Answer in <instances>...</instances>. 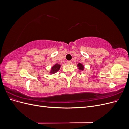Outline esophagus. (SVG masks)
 <instances>
[{
	"label": "esophagus",
	"instance_id": "34e87169",
	"mask_svg": "<svg viewBox=\"0 0 129 129\" xmlns=\"http://www.w3.org/2000/svg\"><path fill=\"white\" fill-rule=\"evenodd\" d=\"M67 63L68 64H72V61H67Z\"/></svg>",
	"mask_w": 129,
	"mask_h": 129
}]
</instances>
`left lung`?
<instances>
[{"label":"left lung","instance_id":"obj_1","mask_svg":"<svg viewBox=\"0 0 129 129\" xmlns=\"http://www.w3.org/2000/svg\"><path fill=\"white\" fill-rule=\"evenodd\" d=\"M77 67H79V69H80V70H83L84 69V67H83V66L82 64L81 63H79L78 64V65H77Z\"/></svg>","mask_w":129,"mask_h":129}]
</instances>
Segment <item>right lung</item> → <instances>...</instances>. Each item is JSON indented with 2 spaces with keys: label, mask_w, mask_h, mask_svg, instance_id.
Masks as SVG:
<instances>
[{
  "label": "right lung",
  "mask_w": 129,
  "mask_h": 129,
  "mask_svg": "<svg viewBox=\"0 0 129 129\" xmlns=\"http://www.w3.org/2000/svg\"><path fill=\"white\" fill-rule=\"evenodd\" d=\"M60 65L58 64H55V65H54L53 67L51 69V72H50V73H51L52 74H54V73H56L58 70L60 69Z\"/></svg>",
  "instance_id": "obj_1"
}]
</instances>
